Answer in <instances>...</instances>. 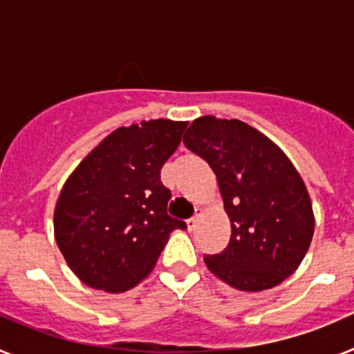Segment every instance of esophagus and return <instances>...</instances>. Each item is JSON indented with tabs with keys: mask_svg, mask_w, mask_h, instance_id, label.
<instances>
[{
	"mask_svg": "<svg viewBox=\"0 0 354 354\" xmlns=\"http://www.w3.org/2000/svg\"><path fill=\"white\" fill-rule=\"evenodd\" d=\"M198 216L200 214H196V216H193V218H189V220H186V227H187V230H189V232L196 228V223H198Z\"/></svg>",
	"mask_w": 354,
	"mask_h": 354,
	"instance_id": "obj_1",
	"label": "esophagus"
}]
</instances>
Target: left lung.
I'll list each match as a JSON object with an SVG mask.
<instances>
[{
	"instance_id": "1",
	"label": "left lung",
	"mask_w": 354,
	"mask_h": 354,
	"mask_svg": "<svg viewBox=\"0 0 354 354\" xmlns=\"http://www.w3.org/2000/svg\"><path fill=\"white\" fill-rule=\"evenodd\" d=\"M184 145L212 168L230 218L227 248L204 257L234 289H271L298 270L314 236L305 183L282 150L241 120H193Z\"/></svg>"
}]
</instances>
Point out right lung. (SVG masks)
I'll return each instance as SVG.
<instances>
[{
  "instance_id": "right-lung-1",
  "label": "right lung",
  "mask_w": 354,
  "mask_h": 354,
  "mask_svg": "<svg viewBox=\"0 0 354 354\" xmlns=\"http://www.w3.org/2000/svg\"><path fill=\"white\" fill-rule=\"evenodd\" d=\"M187 122L167 118L118 127L71 174L55 209V237L81 282L124 292L154 270L171 230L161 168Z\"/></svg>"
}]
</instances>
